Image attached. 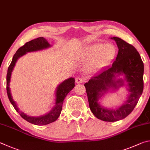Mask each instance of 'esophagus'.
<instances>
[{
	"label": "esophagus",
	"instance_id": "esophagus-1",
	"mask_svg": "<svg viewBox=\"0 0 150 150\" xmlns=\"http://www.w3.org/2000/svg\"><path fill=\"white\" fill-rule=\"evenodd\" d=\"M83 82H84V79H83V78L78 77L76 78V82L77 83H83Z\"/></svg>",
	"mask_w": 150,
	"mask_h": 150
}]
</instances>
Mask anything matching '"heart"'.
Masks as SVG:
<instances>
[{"label":"heart","mask_w":150,"mask_h":150,"mask_svg":"<svg viewBox=\"0 0 150 150\" xmlns=\"http://www.w3.org/2000/svg\"><path fill=\"white\" fill-rule=\"evenodd\" d=\"M116 54V49L110 43H96L88 46L83 50L80 59L89 61L86 64V70L90 72H95L105 67L113 59Z\"/></svg>","instance_id":"1"}]
</instances>
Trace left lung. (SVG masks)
Segmentation results:
<instances>
[{"mask_svg": "<svg viewBox=\"0 0 150 150\" xmlns=\"http://www.w3.org/2000/svg\"><path fill=\"white\" fill-rule=\"evenodd\" d=\"M116 41L119 52L111 66L91 78L86 83L89 105L98 119L106 122H115L127 117L134 109L144 90V63L137 50L132 45L117 37L111 38ZM123 75V79L118 78ZM127 83L129 95L125 103L119 108L109 110L100 105L99 99L110 88L117 89Z\"/></svg>", "mask_w": 150, "mask_h": 150, "instance_id": "1", "label": "left lung"}]
</instances>
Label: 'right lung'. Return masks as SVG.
Instances as JSON below:
<instances>
[{
    "mask_svg": "<svg viewBox=\"0 0 150 150\" xmlns=\"http://www.w3.org/2000/svg\"><path fill=\"white\" fill-rule=\"evenodd\" d=\"M51 47L50 44L48 43L45 39L44 38H38L35 39H33L29 42L24 44V45L21 47L20 48L18 49L16 52L14 54V57L12 58V60L10 63V66L8 68V72L6 75V91L7 95L8 97V99L12 103L13 107H14L16 111L18 112L23 119L27 120L28 122L31 123V124L35 125H48L49 123L54 122L60 116V112L62 111V103L64 101V99L67 96V94L72 90L75 86V80L74 78H70L68 79L64 80L60 84L57 86L56 93H55V105L51 110V111L49 112L46 115H42L40 117H31L29 115L25 114L22 111H20L18 108L16 102L13 99L11 91L10 88V82L11 74L14 67L15 66L16 62L23 55L27 53L28 52H33L40 51V50L45 49Z\"/></svg>",
    "mask_w": 150,
    "mask_h": 150,
    "instance_id": "right-lung-1",
    "label": "right lung"
}]
</instances>
